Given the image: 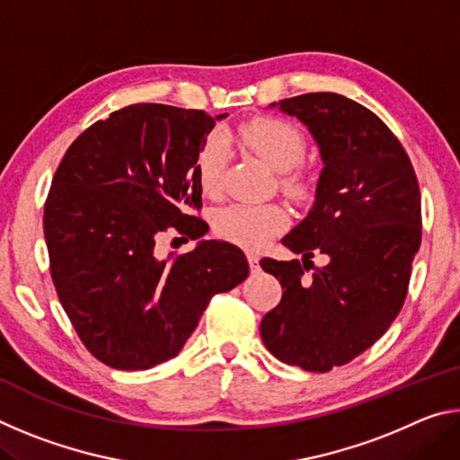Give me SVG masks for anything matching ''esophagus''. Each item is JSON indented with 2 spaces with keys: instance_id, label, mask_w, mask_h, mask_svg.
Here are the masks:
<instances>
[{
  "instance_id": "obj_1",
  "label": "esophagus",
  "mask_w": 460,
  "mask_h": 460,
  "mask_svg": "<svg viewBox=\"0 0 460 460\" xmlns=\"http://www.w3.org/2000/svg\"><path fill=\"white\" fill-rule=\"evenodd\" d=\"M247 261H249V268H252L253 271L260 270V255L255 252H247Z\"/></svg>"
}]
</instances>
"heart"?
<instances>
[{
	"label": "heart",
	"instance_id": "obj_1",
	"mask_svg": "<svg viewBox=\"0 0 460 460\" xmlns=\"http://www.w3.org/2000/svg\"><path fill=\"white\" fill-rule=\"evenodd\" d=\"M237 136L249 150L284 174V189L292 194L305 190V181L294 168L306 154V139L300 128L282 118H255L239 128ZM227 164V146L221 137H208L197 155V181L200 190L215 197L221 190L223 170ZM288 215L278 205H235L223 207L215 217V231L223 239L247 249H258L286 227Z\"/></svg>",
	"mask_w": 460,
	"mask_h": 460
}]
</instances>
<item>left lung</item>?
<instances>
[{
  "mask_svg": "<svg viewBox=\"0 0 460 460\" xmlns=\"http://www.w3.org/2000/svg\"><path fill=\"white\" fill-rule=\"evenodd\" d=\"M270 107L305 123L323 170L313 208L282 239L302 263L261 260L284 294L260 332L276 359L324 373L369 349L402 310L422 239L420 189L398 137L357 101L306 93ZM314 252L330 263L306 279Z\"/></svg>",
  "mask_w": 460,
  "mask_h": 460,
  "instance_id": "obj_1",
  "label": "left lung"
}]
</instances>
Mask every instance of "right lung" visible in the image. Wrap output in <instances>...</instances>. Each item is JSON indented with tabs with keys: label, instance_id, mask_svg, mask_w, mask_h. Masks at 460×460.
Returning a JSON list of instances; mask_svg holds the SVG:
<instances>
[{
	"label": "right lung",
	"instance_id": "1",
	"mask_svg": "<svg viewBox=\"0 0 460 460\" xmlns=\"http://www.w3.org/2000/svg\"><path fill=\"white\" fill-rule=\"evenodd\" d=\"M197 109L137 103L93 123L62 158L44 207L58 300L84 347L113 369L155 367L182 351L215 294L249 274L237 245L200 239L160 260L155 241L205 225L197 155L215 121Z\"/></svg>",
	"mask_w": 460,
	"mask_h": 460
}]
</instances>
